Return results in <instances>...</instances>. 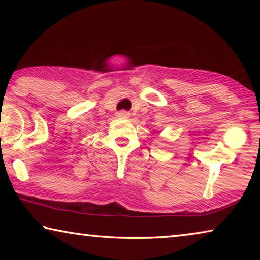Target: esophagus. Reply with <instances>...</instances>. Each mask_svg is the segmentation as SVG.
<instances>
[{
  "label": "esophagus",
  "mask_w": 260,
  "mask_h": 260,
  "mask_svg": "<svg viewBox=\"0 0 260 260\" xmlns=\"http://www.w3.org/2000/svg\"><path fill=\"white\" fill-rule=\"evenodd\" d=\"M117 116L119 118H122V119H126V118L129 117V112L125 111V110H122V111H119L117 113Z\"/></svg>",
  "instance_id": "1"
}]
</instances>
